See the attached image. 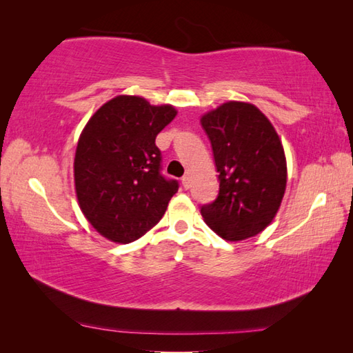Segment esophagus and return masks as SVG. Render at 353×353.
Returning <instances> with one entry per match:
<instances>
[{
  "mask_svg": "<svg viewBox=\"0 0 353 353\" xmlns=\"http://www.w3.org/2000/svg\"><path fill=\"white\" fill-rule=\"evenodd\" d=\"M181 183H183L184 189H190V176H189V175H184V176L181 178Z\"/></svg>",
  "mask_w": 353,
  "mask_h": 353,
  "instance_id": "34e87169",
  "label": "esophagus"
}]
</instances>
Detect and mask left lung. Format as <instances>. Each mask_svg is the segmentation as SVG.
Instances as JSON below:
<instances>
[{
  "label": "left lung",
  "mask_w": 353,
  "mask_h": 353,
  "mask_svg": "<svg viewBox=\"0 0 353 353\" xmlns=\"http://www.w3.org/2000/svg\"><path fill=\"white\" fill-rule=\"evenodd\" d=\"M219 172L217 198L201 207L217 236L239 241L276 216L287 184L284 148L270 121L248 103L230 101L201 117Z\"/></svg>",
  "instance_id": "obj_1"
}]
</instances>
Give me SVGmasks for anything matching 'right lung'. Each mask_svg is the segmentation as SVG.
Instances as JSON below:
<instances>
[{
  "label": "right lung",
  "instance_id": "obj_1",
  "mask_svg": "<svg viewBox=\"0 0 353 353\" xmlns=\"http://www.w3.org/2000/svg\"><path fill=\"white\" fill-rule=\"evenodd\" d=\"M175 116L169 104L119 95L85 123L74 160L75 192L101 236L130 243L160 222L179 184L161 175L155 137Z\"/></svg>",
  "mask_w": 353,
  "mask_h": 353
}]
</instances>
